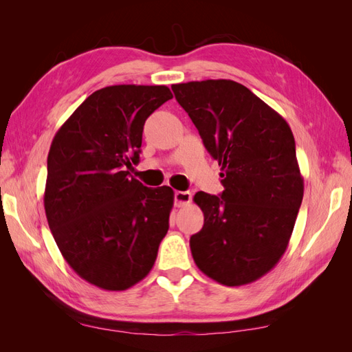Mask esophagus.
Instances as JSON below:
<instances>
[{"instance_id": "1", "label": "esophagus", "mask_w": 352, "mask_h": 352, "mask_svg": "<svg viewBox=\"0 0 352 352\" xmlns=\"http://www.w3.org/2000/svg\"><path fill=\"white\" fill-rule=\"evenodd\" d=\"M190 198H192V195H190V192H188V190H176V192H175V206L182 207L185 204H189Z\"/></svg>"}]
</instances>
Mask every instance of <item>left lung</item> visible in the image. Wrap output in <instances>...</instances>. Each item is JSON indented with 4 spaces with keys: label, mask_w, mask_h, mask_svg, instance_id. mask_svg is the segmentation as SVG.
I'll return each mask as SVG.
<instances>
[{
    "label": "left lung",
    "mask_w": 352,
    "mask_h": 352,
    "mask_svg": "<svg viewBox=\"0 0 352 352\" xmlns=\"http://www.w3.org/2000/svg\"><path fill=\"white\" fill-rule=\"evenodd\" d=\"M211 157L221 195L197 192L204 226L190 236L198 269L226 286L269 273L285 254L304 195L289 124L247 87L229 79L172 85Z\"/></svg>",
    "instance_id": "8db88e82"
}]
</instances>
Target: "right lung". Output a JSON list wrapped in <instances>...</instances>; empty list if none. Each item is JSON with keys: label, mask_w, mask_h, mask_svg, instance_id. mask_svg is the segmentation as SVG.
I'll return each instance as SVG.
<instances>
[{"label": "right lung", "mask_w": 352, "mask_h": 352, "mask_svg": "<svg viewBox=\"0 0 352 352\" xmlns=\"http://www.w3.org/2000/svg\"><path fill=\"white\" fill-rule=\"evenodd\" d=\"M173 95L164 85L95 91L51 142L44 207L70 267L105 291H124L150 273L168 230L175 194L131 176L145 120Z\"/></svg>", "instance_id": "add662e5"}]
</instances>
